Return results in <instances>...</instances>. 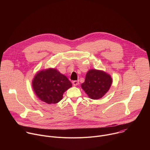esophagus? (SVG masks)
I'll return each mask as SVG.
<instances>
[{
	"label": "esophagus",
	"mask_w": 150,
	"mask_h": 150,
	"mask_svg": "<svg viewBox=\"0 0 150 150\" xmlns=\"http://www.w3.org/2000/svg\"><path fill=\"white\" fill-rule=\"evenodd\" d=\"M72 84L74 86H76V85H78L79 84V81H72Z\"/></svg>",
	"instance_id": "esophagus-1"
}]
</instances>
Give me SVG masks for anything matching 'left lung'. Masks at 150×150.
Here are the masks:
<instances>
[{"instance_id":"1","label":"left lung","mask_w":150,"mask_h":150,"mask_svg":"<svg viewBox=\"0 0 150 150\" xmlns=\"http://www.w3.org/2000/svg\"><path fill=\"white\" fill-rule=\"evenodd\" d=\"M112 83L111 76L103 71L90 70L82 83V88L91 99L101 98L109 90Z\"/></svg>"}]
</instances>
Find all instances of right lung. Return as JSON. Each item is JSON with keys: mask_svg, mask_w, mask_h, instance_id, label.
Wrapping results in <instances>:
<instances>
[{"mask_svg": "<svg viewBox=\"0 0 150 150\" xmlns=\"http://www.w3.org/2000/svg\"><path fill=\"white\" fill-rule=\"evenodd\" d=\"M71 87L67 77L54 69L39 72L33 81V88L37 97L48 104L59 102L63 93Z\"/></svg>", "mask_w": 150, "mask_h": 150, "instance_id": "1", "label": "right lung"}]
</instances>
